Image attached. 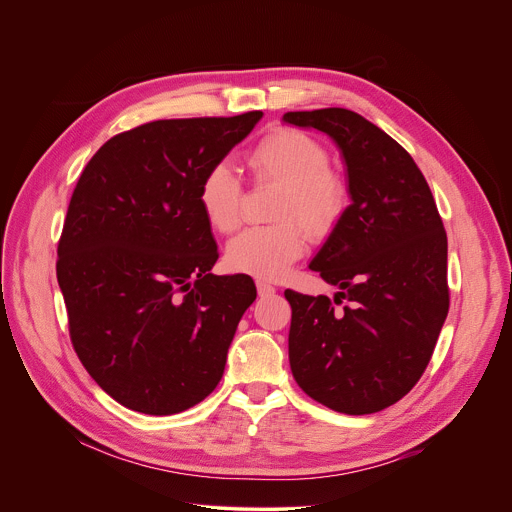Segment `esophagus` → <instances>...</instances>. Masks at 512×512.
I'll list each match as a JSON object with an SVG mask.
<instances>
[{"mask_svg": "<svg viewBox=\"0 0 512 512\" xmlns=\"http://www.w3.org/2000/svg\"><path fill=\"white\" fill-rule=\"evenodd\" d=\"M257 294L261 298H267V296H273L275 294V287L263 279H257Z\"/></svg>", "mask_w": 512, "mask_h": 512, "instance_id": "esophagus-1", "label": "esophagus"}]
</instances>
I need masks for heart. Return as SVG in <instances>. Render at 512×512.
I'll return each mask as SVG.
<instances>
[{
    "mask_svg": "<svg viewBox=\"0 0 512 512\" xmlns=\"http://www.w3.org/2000/svg\"><path fill=\"white\" fill-rule=\"evenodd\" d=\"M247 166L257 182L283 186L277 216L285 223L241 231L227 245L225 259L233 271L279 279L306 251L308 237L299 224L314 235L330 233L348 206V188L330 170L324 145L291 127L263 135L249 150ZM198 202L214 231L231 233L239 227L243 182L227 162H216L204 172Z\"/></svg>",
    "mask_w": 512,
    "mask_h": 512,
    "instance_id": "heart-1",
    "label": "heart"
}]
</instances>
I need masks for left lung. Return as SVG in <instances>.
<instances>
[{
	"mask_svg": "<svg viewBox=\"0 0 512 512\" xmlns=\"http://www.w3.org/2000/svg\"><path fill=\"white\" fill-rule=\"evenodd\" d=\"M283 121L336 141L352 198L310 263L340 289L334 302L285 289L289 367L314 401L346 415L377 413L421 379L448 316L442 216L413 158L362 115L330 107L289 111Z\"/></svg>",
	"mask_w": 512,
	"mask_h": 512,
	"instance_id": "1",
	"label": "left lung"
}]
</instances>
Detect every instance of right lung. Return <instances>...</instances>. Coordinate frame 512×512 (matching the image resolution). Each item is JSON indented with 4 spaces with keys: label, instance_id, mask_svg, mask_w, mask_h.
Wrapping results in <instances>:
<instances>
[{
    "label": "right lung",
    "instance_id": "right-lung-1",
    "mask_svg": "<svg viewBox=\"0 0 512 512\" xmlns=\"http://www.w3.org/2000/svg\"><path fill=\"white\" fill-rule=\"evenodd\" d=\"M261 117L143 123L103 143L72 192L56 261L70 340L127 409L186 411L225 373L257 289L249 275L210 273L218 249L198 186Z\"/></svg>",
    "mask_w": 512,
    "mask_h": 512
}]
</instances>
